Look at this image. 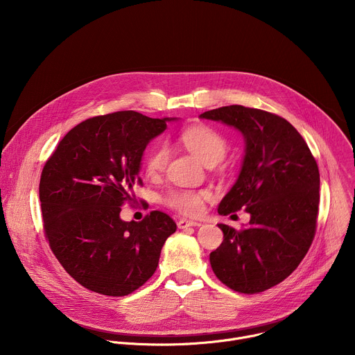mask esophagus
Returning <instances> with one entry per match:
<instances>
[{
    "instance_id": "esophagus-1",
    "label": "esophagus",
    "mask_w": 355,
    "mask_h": 355,
    "mask_svg": "<svg viewBox=\"0 0 355 355\" xmlns=\"http://www.w3.org/2000/svg\"><path fill=\"white\" fill-rule=\"evenodd\" d=\"M178 229H188V227H195V226H200L199 222H195V220H187V219H181L178 223H177Z\"/></svg>"
}]
</instances>
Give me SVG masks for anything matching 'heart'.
Returning a JSON list of instances; mask_svg holds the SVG:
<instances>
[{
  "mask_svg": "<svg viewBox=\"0 0 355 355\" xmlns=\"http://www.w3.org/2000/svg\"><path fill=\"white\" fill-rule=\"evenodd\" d=\"M181 143L204 166L219 164L227 153L226 140L216 130L208 126H193L187 129L181 135ZM168 157V147L163 143L157 144L147 156V174L157 175L163 173ZM207 199H209V192L207 191H175L168 195L167 204L182 215L196 216L204 211V204Z\"/></svg>",
  "mask_w": 355,
  "mask_h": 355,
  "instance_id": "obj_1",
  "label": "heart"
}]
</instances>
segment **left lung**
I'll use <instances>...</instances> for the list:
<instances>
[{"label": "left lung", "instance_id": "1", "mask_svg": "<svg viewBox=\"0 0 355 355\" xmlns=\"http://www.w3.org/2000/svg\"><path fill=\"white\" fill-rule=\"evenodd\" d=\"M234 128L244 139L239 177L220 200L219 215L245 208L247 226L218 225L222 244L211 252L215 275L241 293L263 292L289 277L312 244L320 175L299 132L284 118L243 105L199 115Z\"/></svg>", "mask_w": 355, "mask_h": 355}]
</instances>
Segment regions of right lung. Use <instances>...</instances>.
<instances>
[{"label":"right lung","instance_id":"1","mask_svg":"<svg viewBox=\"0 0 355 355\" xmlns=\"http://www.w3.org/2000/svg\"><path fill=\"white\" fill-rule=\"evenodd\" d=\"M135 111L89 118L74 126L43 167L39 198L44 234L63 268L89 291L125 296L155 274L174 220L153 211L121 219L133 199L147 144L168 122Z\"/></svg>","mask_w":355,"mask_h":355}]
</instances>
